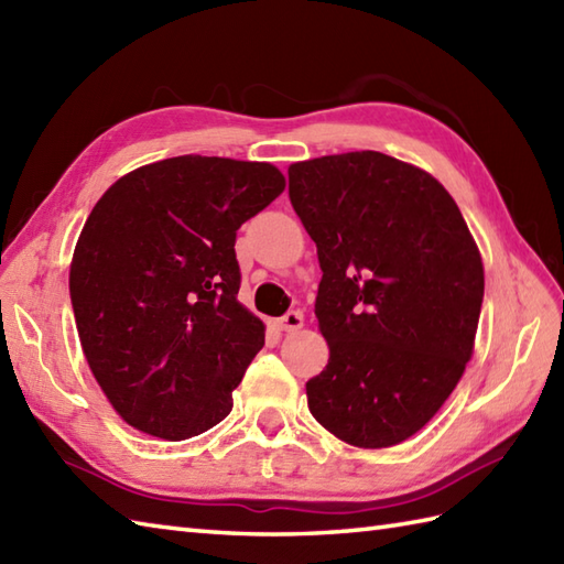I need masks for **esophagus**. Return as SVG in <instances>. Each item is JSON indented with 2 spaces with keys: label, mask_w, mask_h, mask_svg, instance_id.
Listing matches in <instances>:
<instances>
[{
  "label": "esophagus",
  "mask_w": 564,
  "mask_h": 564,
  "mask_svg": "<svg viewBox=\"0 0 564 564\" xmlns=\"http://www.w3.org/2000/svg\"><path fill=\"white\" fill-rule=\"evenodd\" d=\"M303 322H305V317H303L301 310H291V313H285V315L279 319V327H281L283 332H297V329L303 327Z\"/></svg>",
  "instance_id": "esophagus-1"
}]
</instances>
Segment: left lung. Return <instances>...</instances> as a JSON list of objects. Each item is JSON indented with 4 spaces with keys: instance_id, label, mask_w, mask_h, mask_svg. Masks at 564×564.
Segmentation results:
<instances>
[{
    "instance_id": "1",
    "label": "left lung",
    "mask_w": 564,
    "mask_h": 564,
    "mask_svg": "<svg viewBox=\"0 0 564 564\" xmlns=\"http://www.w3.org/2000/svg\"><path fill=\"white\" fill-rule=\"evenodd\" d=\"M289 196L317 245L315 315L329 346L327 368L305 386L310 412L351 446H398L470 361L480 249L434 176L382 152L295 162Z\"/></svg>"
}]
</instances>
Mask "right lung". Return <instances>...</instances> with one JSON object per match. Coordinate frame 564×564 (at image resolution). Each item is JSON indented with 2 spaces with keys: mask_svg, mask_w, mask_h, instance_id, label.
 I'll list each match as a JSON object with an SVG mask.
<instances>
[{
  "mask_svg": "<svg viewBox=\"0 0 564 564\" xmlns=\"http://www.w3.org/2000/svg\"><path fill=\"white\" fill-rule=\"evenodd\" d=\"M285 188L269 162L182 154L118 178L69 267L84 356L123 422L184 441L232 410L263 346L237 301V230Z\"/></svg>",
  "mask_w": 564,
  "mask_h": 564,
  "instance_id": "obj_1",
  "label": "right lung"
}]
</instances>
